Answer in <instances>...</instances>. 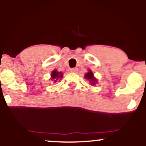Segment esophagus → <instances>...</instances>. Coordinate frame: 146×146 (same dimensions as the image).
<instances>
[{"label":"esophagus","instance_id":"obj_1","mask_svg":"<svg viewBox=\"0 0 146 146\" xmlns=\"http://www.w3.org/2000/svg\"><path fill=\"white\" fill-rule=\"evenodd\" d=\"M78 71V68H71V69H70V71L73 72V73H76V72Z\"/></svg>","mask_w":146,"mask_h":146}]
</instances>
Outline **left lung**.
Segmentation results:
<instances>
[{"label":"left lung","instance_id":"1","mask_svg":"<svg viewBox=\"0 0 146 146\" xmlns=\"http://www.w3.org/2000/svg\"><path fill=\"white\" fill-rule=\"evenodd\" d=\"M84 77H85V78L89 80L90 82L92 83V84H93V85H94L95 82H97L96 79L94 78V77H93V73H92L91 71H89V72H88L87 73H86V74H85V75H84Z\"/></svg>","mask_w":146,"mask_h":146}]
</instances>
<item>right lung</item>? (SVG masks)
Masks as SVG:
<instances>
[{"instance_id": "1", "label": "right lung", "mask_w": 146, "mask_h": 146, "mask_svg": "<svg viewBox=\"0 0 146 146\" xmlns=\"http://www.w3.org/2000/svg\"><path fill=\"white\" fill-rule=\"evenodd\" d=\"M63 74L62 73H60V72H58L56 70H54L51 73V78L52 80H54L55 82L57 81V80H58V78H62Z\"/></svg>"}]
</instances>
